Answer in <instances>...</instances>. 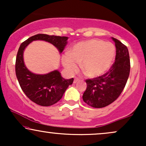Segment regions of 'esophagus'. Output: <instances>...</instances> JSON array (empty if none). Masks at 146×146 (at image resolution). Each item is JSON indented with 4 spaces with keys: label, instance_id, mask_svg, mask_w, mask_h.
<instances>
[{
    "label": "esophagus",
    "instance_id": "34e87169",
    "mask_svg": "<svg viewBox=\"0 0 146 146\" xmlns=\"http://www.w3.org/2000/svg\"><path fill=\"white\" fill-rule=\"evenodd\" d=\"M79 81H80V79L78 78H75L74 79V81H73V83L75 84V83L78 82Z\"/></svg>",
    "mask_w": 146,
    "mask_h": 146
}]
</instances>
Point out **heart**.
Masks as SVG:
<instances>
[{"label": "heart", "mask_w": 146, "mask_h": 146, "mask_svg": "<svg viewBox=\"0 0 146 146\" xmlns=\"http://www.w3.org/2000/svg\"><path fill=\"white\" fill-rule=\"evenodd\" d=\"M115 57L113 44L100 39H91L73 45L69 53L63 55L62 61L70 73L78 71V64H81L82 70L87 77L97 78L109 71Z\"/></svg>", "instance_id": "b5f03b06"}]
</instances>
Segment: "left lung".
Wrapping results in <instances>:
<instances>
[{
  "mask_svg": "<svg viewBox=\"0 0 146 146\" xmlns=\"http://www.w3.org/2000/svg\"><path fill=\"white\" fill-rule=\"evenodd\" d=\"M116 46L115 61L109 71L97 78L88 79L84 102L93 108H104L119 98L126 84L130 70V57L126 46L112 38Z\"/></svg>",
  "mask_w": 146,
  "mask_h": 146,
  "instance_id": "left-lung-1",
  "label": "left lung"
}]
</instances>
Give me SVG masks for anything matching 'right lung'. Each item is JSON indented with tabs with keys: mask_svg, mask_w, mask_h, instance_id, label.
<instances>
[{
	"mask_svg": "<svg viewBox=\"0 0 146 146\" xmlns=\"http://www.w3.org/2000/svg\"><path fill=\"white\" fill-rule=\"evenodd\" d=\"M68 37L37 34L23 42L18 49L16 60V75L22 90L30 100L42 106H49L62 98L65 90L73 82V78L66 80L58 70L44 75L35 74L26 67L23 60L25 48L34 40H44L54 45L62 53L67 44Z\"/></svg>",
	"mask_w": 146,
	"mask_h": 146,
	"instance_id": "1",
	"label": "right lung"
}]
</instances>
